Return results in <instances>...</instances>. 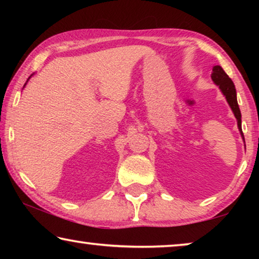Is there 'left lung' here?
I'll return each instance as SVG.
<instances>
[{"label": "left lung", "mask_w": 259, "mask_h": 259, "mask_svg": "<svg viewBox=\"0 0 259 259\" xmlns=\"http://www.w3.org/2000/svg\"><path fill=\"white\" fill-rule=\"evenodd\" d=\"M211 79L213 81L215 86L219 87V90H221L223 95H224L226 99V101H228L230 108L232 109L235 118L237 119V125H238L240 136H242L244 140V134L242 131V114H240L238 102H237L235 83L232 82V80L230 79L228 74L224 72V69H223L221 66H213V68H212Z\"/></svg>", "instance_id": "obj_1"}]
</instances>
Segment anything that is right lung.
Here are the masks:
<instances>
[{
    "label": "right lung",
    "mask_w": 259,
    "mask_h": 259,
    "mask_svg": "<svg viewBox=\"0 0 259 259\" xmlns=\"http://www.w3.org/2000/svg\"><path fill=\"white\" fill-rule=\"evenodd\" d=\"M31 76H33V75H31ZM29 79H30V76H29ZM29 79H28V80H29ZM28 80H27V82H28ZM27 82H26V83H24V86H23V87H26V84H27Z\"/></svg>",
    "instance_id": "right-lung-1"
}]
</instances>
